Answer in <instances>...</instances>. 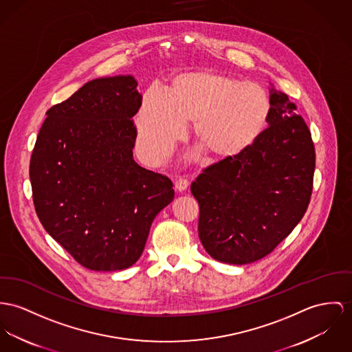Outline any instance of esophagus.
I'll return each mask as SVG.
<instances>
[{
  "mask_svg": "<svg viewBox=\"0 0 352 352\" xmlns=\"http://www.w3.org/2000/svg\"><path fill=\"white\" fill-rule=\"evenodd\" d=\"M189 188V181L186 178H178L175 182V189L178 190L179 192L186 191Z\"/></svg>",
  "mask_w": 352,
  "mask_h": 352,
  "instance_id": "obj_1",
  "label": "esophagus"
}]
</instances>
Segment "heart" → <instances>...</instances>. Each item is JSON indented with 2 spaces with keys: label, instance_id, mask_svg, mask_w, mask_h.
<instances>
[{
  "label": "heart",
  "instance_id": "1",
  "mask_svg": "<svg viewBox=\"0 0 352 352\" xmlns=\"http://www.w3.org/2000/svg\"><path fill=\"white\" fill-rule=\"evenodd\" d=\"M271 112V98L258 82L212 69L178 72L167 92L155 87L143 92L135 116L138 150L146 162H161L194 120L195 140L213 158H232L264 133Z\"/></svg>",
  "mask_w": 352,
  "mask_h": 352
}]
</instances>
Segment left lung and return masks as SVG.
Instances as JSON below:
<instances>
[{
    "label": "left lung",
    "instance_id": "left-lung-1",
    "mask_svg": "<svg viewBox=\"0 0 352 352\" xmlns=\"http://www.w3.org/2000/svg\"><path fill=\"white\" fill-rule=\"evenodd\" d=\"M270 98V127L241 154L206 167L190 186L199 205V240L221 263L243 265L268 256L309 205L311 131L288 95L272 88Z\"/></svg>",
    "mask_w": 352,
    "mask_h": 352
}]
</instances>
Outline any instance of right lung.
Returning a JSON list of instances; mask_svg holds the SVG:
<instances>
[{"mask_svg": "<svg viewBox=\"0 0 352 352\" xmlns=\"http://www.w3.org/2000/svg\"><path fill=\"white\" fill-rule=\"evenodd\" d=\"M136 85L130 75L85 82L47 111L30 157L40 222L91 271L135 264L154 218L174 199L173 182L133 157Z\"/></svg>", "mask_w": 352, "mask_h": 352, "instance_id": "add662e5", "label": "right lung"}]
</instances>
